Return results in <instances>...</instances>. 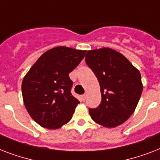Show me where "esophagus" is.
<instances>
[{"label": "esophagus", "mask_w": 160, "mask_h": 160, "mask_svg": "<svg viewBox=\"0 0 160 160\" xmlns=\"http://www.w3.org/2000/svg\"><path fill=\"white\" fill-rule=\"evenodd\" d=\"M81 98H82L83 101H85V99H86V95H85H85H83L82 96H81Z\"/></svg>", "instance_id": "obj_1"}]
</instances>
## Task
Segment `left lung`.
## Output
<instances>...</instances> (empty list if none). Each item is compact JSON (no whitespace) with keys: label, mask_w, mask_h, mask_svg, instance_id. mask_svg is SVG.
I'll list each match as a JSON object with an SVG mask.
<instances>
[{"label":"left lung","mask_w":160,"mask_h":160,"mask_svg":"<svg viewBox=\"0 0 160 160\" xmlns=\"http://www.w3.org/2000/svg\"><path fill=\"white\" fill-rule=\"evenodd\" d=\"M85 62L97 77L102 97L97 108L89 109L92 119L107 128L123 124L134 113L141 96L139 71L110 48L88 51Z\"/></svg>","instance_id":"8db88e82"}]
</instances>
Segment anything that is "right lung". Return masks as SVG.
Returning a JSON list of instances; mask_svg holds the SVG:
<instances>
[{
	"label": "right lung",
	"instance_id": "1",
	"mask_svg": "<svg viewBox=\"0 0 160 160\" xmlns=\"http://www.w3.org/2000/svg\"><path fill=\"white\" fill-rule=\"evenodd\" d=\"M86 51L58 46L41 55L22 81L24 105L41 126L60 128L70 121L80 101L70 90L69 74L85 57Z\"/></svg>",
	"mask_w": 160,
	"mask_h": 160
}]
</instances>
